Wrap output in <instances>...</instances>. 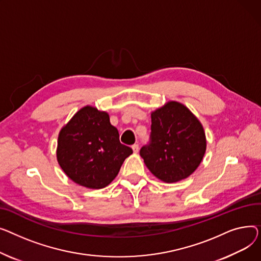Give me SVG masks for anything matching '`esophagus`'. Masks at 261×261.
I'll return each instance as SVG.
<instances>
[{"label": "esophagus", "mask_w": 261, "mask_h": 261, "mask_svg": "<svg viewBox=\"0 0 261 261\" xmlns=\"http://www.w3.org/2000/svg\"><path fill=\"white\" fill-rule=\"evenodd\" d=\"M132 148H133V150H134V152H138L139 151V144H134L133 146H132Z\"/></svg>", "instance_id": "1"}]
</instances>
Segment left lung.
<instances>
[{
    "label": "left lung",
    "mask_w": 261,
    "mask_h": 261,
    "mask_svg": "<svg viewBox=\"0 0 261 261\" xmlns=\"http://www.w3.org/2000/svg\"><path fill=\"white\" fill-rule=\"evenodd\" d=\"M205 148L200 122L188 107L172 101L151 113L149 142L141 147L140 156L152 175L173 183L196 171Z\"/></svg>",
    "instance_id": "1"
}]
</instances>
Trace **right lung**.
<instances>
[{
  "mask_svg": "<svg viewBox=\"0 0 261 261\" xmlns=\"http://www.w3.org/2000/svg\"><path fill=\"white\" fill-rule=\"evenodd\" d=\"M133 154L119 140L109 114L85 106L61 129L57 158L64 173L88 189H103L116 178L122 163Z\"/></svg>",
  "mask_w": 261,
  "mask_h": 261,
  "instance_id": "1",
  "label": "right lung"
}]
</instances>
